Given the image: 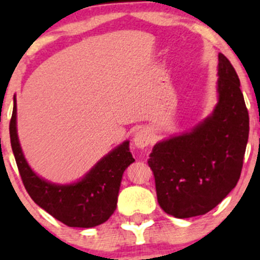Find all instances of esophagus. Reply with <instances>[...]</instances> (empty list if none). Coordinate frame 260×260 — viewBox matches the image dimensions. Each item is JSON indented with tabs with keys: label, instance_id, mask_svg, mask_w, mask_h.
Returning <instances> with one entry per match:
<instances>
[{
	"label": "esophagus",
	"instance_id": "34e87169",
	"mask_svg": "<svg viewBox=\"0 0 260 260\" xmlns=\"http://www.w3.org/2000/svg\"><path fill=\"white\" fill-rule=\"evenodd\" d=\"M151 138H153V136H151L150 131H149L148 128L143 127L134 133L133 143L137 148L144 149V148H147L149 144H150Z\"/></svg>",
	"mask_w": 260,
	"mask_h": 260
}]
</instances>
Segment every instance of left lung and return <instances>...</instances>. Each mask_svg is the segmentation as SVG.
I'll return each mask as SVG.
<instances>
[{"mask_svg": "<svg viewBox=\"0 0 260 260\" xmlns=\"http://www.w3.org/2000/svg\"><path fill=\"white\" fill-rule=\"evenodd\" d=\"M217 104L189 132L154 145L153 170L157 202L169 215H204L236 187L242 171L249 116L235 68L222 53L217 64Z\"/></svg>", "mask_w": 260, "mask_h": 260, "instance_id": "8db88e82", "label": "left lung"}]
</instances>
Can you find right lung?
I'll return each instance as SVG.
<instances>
[{
	"label": "right lung",
	"mask_w": 260,
	"mask_h": 260,
	"mask_svg": "<svg viewBox=\"0 0 260 260\" xmlns=\"http://www.w3.org/2000/svg\"><path fill=\"white\" fill-rule=\"evenodd\" d=\"M11 145L26 192L40 208L70 228L89 229L105 222L117 207L122 176L134 162L129 140L112 149L77 182L52 183L29 166L17 133V100L10 123Z\"/></svg>",
	"instance_id": "add662e5"
}]
</instances>
